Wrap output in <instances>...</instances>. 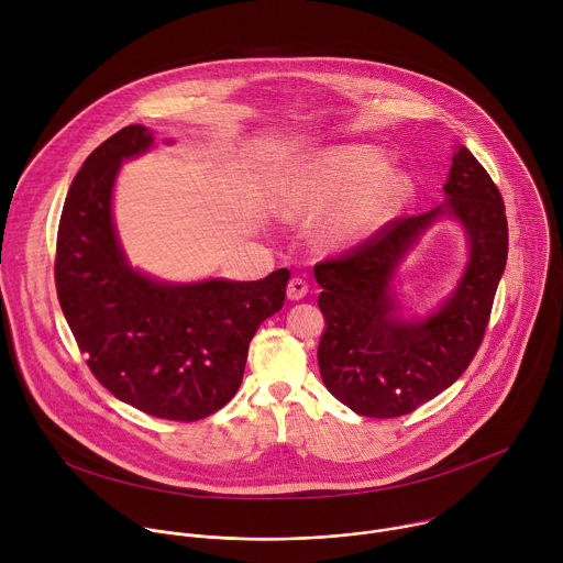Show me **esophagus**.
Wrapping results in <instances>:
<instances>
[{
    "instance_id": "esophagus-1",
    "label": "esophagus",
    "mask_w": 563,
    "mask_h": 563,
    "mask_svg": "<svg viewBox=\"0 0 563 563\" xmlns=\"http://www.w3.org/2000/svg\"><path fill=\"white\" fill-rule=\"evenodd\" d=\"M307 283L302 278H291L289 285H287V298L289 300H300L307 296Z\"/></svg>"
}]
</instances>
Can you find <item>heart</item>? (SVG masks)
<instances>
[{
    "label": "heart",
    "mask_w": 563,
    "mask_h": 563,
    "mask_svg": "<svg viewBox=\"0 0 563 563\" xmlns=\"http://www.w3.org/2000/svg\"><path fill=\"white\" fill-rule=\"evenodd\" d=\"M387 155L369 144L334 146L311 157L294 178L287 202L296 216L335 213L325 238L332 247L361 243L378 231L412 194L404 172H387Z\"/></svg>",
    "instance_id": "1"
}]
</instances>
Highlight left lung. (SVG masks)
I'll use <instances>...</instances> for the list:
<instances>
[{
  "label": "left lung",
  "mask_w": 563,
  "mask_h": 563,
  "mask_svg": "<svg viewBox=\"0 0 563 563\" xmlns=\"http://www.w3.org/2000/svg\"><path fill=\"white\" fill-rule=\"evenodd\" d=\"M448 202L419 216L394 218L350 252L313 267L325 332L318 367L325 387L361 417L394 419L415 412L448 389L484 341L497 285L508 258L504 198L478 165L456 146ZM452 212L471 240V261L453 296L423 321L398 319L390 276L418 235Z\"/></svg>",
  "instance_id": "obj_1"
}]
</instances>
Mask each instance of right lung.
I'll use <instances>...</instances> for the list:
<instances>
[{"label": "right lung", "instance_id": "right-lung-1", "mask_svg": "<svg viewBox=\"0 0 563 563\" xmlns=\"http://www.w3.org/2000/svg\"><path fill=\"white\" fill-rule=\"evenodd\" d=\"M151 144V131L131 124L85 159L59 218L55 287L93 376L144 415L191 423L238 391L256 330L285 302L289 269L252 283L189 285L131 269L111 196L122 159Z\"/></svg>", "mask_w": 563, "mask_h": 563}]
</instances>
